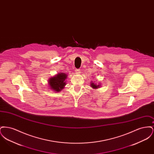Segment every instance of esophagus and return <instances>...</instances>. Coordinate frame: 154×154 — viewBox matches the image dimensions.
I'll return each instance as SVG.
<instances>
[{"instance_id":"34e87169","label":"esophagus","mask_w":154,"mask_h":154,"mask_svg":"<svg viewBox=\"0 0 154 154\" xmlns=\"http://www.w3.org/2000/svg\"><path fill=\"white\" fill-rule=\"evenodd\" d=\"M75 72H76V73L79 74L80 73V69H76L75 70Z\"/></svg>"}]
</instances>
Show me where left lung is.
<instances>
[{
	"instance_id": "8db88e82",
	"label": "left lung",
	"mask_w": 154,
	"mask_h": 154,
	"mask_svg": "<svg viewBox=\"0 0 154 154\" xmlns=\"http://www.w3.org/2000/svg\"><path fill=\"white\" fill-rule=\"evenodd\" d=\"M100 85L96 84L94 82H91V87L92 88H94V89L100 88Z\"/></svg>"
}]
</instances>
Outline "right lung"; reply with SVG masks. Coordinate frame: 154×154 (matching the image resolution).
Wrapping results in <instances>:
<instances>
[{"instance_id":"add662e5","label":"right lung","mask_w":154,"mask_h":154,"mask_svg":"<svg viewBox=\"0 0 154 154\" xmlns=\"http://www.w3.org/2000/svg\"><path fill=\"white\" fill-rule=\"evenodd\" d=\"M67 74L63 73H59L54 77H51L48 80V84L52 90L55 92H60L66 85Z\"/></svg>"}]
</instances>
